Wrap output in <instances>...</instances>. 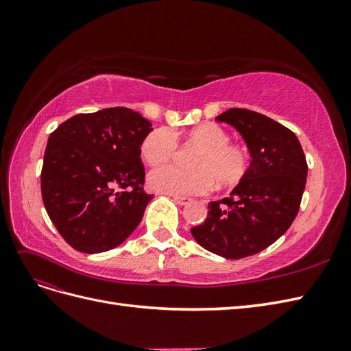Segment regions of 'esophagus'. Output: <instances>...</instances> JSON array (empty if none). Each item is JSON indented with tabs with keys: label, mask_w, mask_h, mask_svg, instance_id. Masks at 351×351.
Segmentation results:
<instances>
[{
	"label": "esophagus",
	"mask_w": 351,
	"mask_h": 351,
	"mask_svg": "<svg viewBox=\"0 0 351 351\" xmlns=\"http://www.w3.org/2000/svg\"><path fill=\"white\" fill-rule=\"evenodd\" d=\"M173 200L176 202L177 205H180V206H184V205H187V204H190V202H192V199L190 197H186V196H173Z\"/></svg>",
	"instance_id": "34e87169"
}]
</instances>
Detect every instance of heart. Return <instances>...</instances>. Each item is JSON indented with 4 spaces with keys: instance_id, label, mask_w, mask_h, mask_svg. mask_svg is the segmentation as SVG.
<instances>
[{
    "instance_id": "heart-1",
    "label": "heart",
    "mask_w": 351,
    "mask_h": 351,
    "mask_svg": "<svg viewBox=\"0 0 351 351\" xmlns=\"http://www.w3.org/2000/svg\"><path fill=\"white\" fill-rule=\"evenodd\" d=\"M230 134L217 124H202L186 136L189 146L200 151L193 156L192 167L167 164L154 168L147 176L152 190L169 195H205L214 189L234 187L246 176L249 156L244 147L230 143ZM178 149L177 136L162 127L147 134L141 146L145 161L158 165L168 161Z\"/></svg>"
}]
</instances>
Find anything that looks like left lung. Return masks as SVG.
Segmentation results:
<instances>
[{"instance_id":"1","label":"left lung","mask_w":351,"mask_h":351,"mask_svg":"<svg viewBox=\"0 0 351 351\" xmlns=\"http://www.w3.org/2000/svg\"><path fill=\"white\" fill-rule=\"evenodd\" d=\"M215 120L241 134L252 161L230 196L209 202L205 222L190 231L204 249L241 259L267 249L290 228L306 186V156L297 136L267 115L231 108Z\"/></svg>"}]
</instances>
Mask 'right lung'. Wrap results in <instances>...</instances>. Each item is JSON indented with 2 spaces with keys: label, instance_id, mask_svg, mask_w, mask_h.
Segmentation results:
<instances>
[{
  "label": "right lung",
  "instance_id": "right-lung-1",
  "mask_svg": "<svg viewBox=\"0 0 351 351\" xmlns=\"http://www.w3.org/2000/svg\"><path fill=\"white\" fill-rule=\"evenodd\" d=\"M152 124L133 110L77 114L52 132L40 190L61 237L83 253L107 252L139 226L152 195L143 190L141 146Z\"/></svg>",
  "mask_w": 351,
  "mask_h": 351
}]
</instances>
